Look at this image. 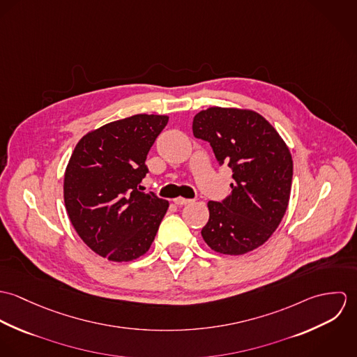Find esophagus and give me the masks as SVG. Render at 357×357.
Instances as JSON below:
<instances>
[{
	"mask_svg": "<svg viewBox=\"0 0 357 357\" xmlns=\"http://www.w3.org/2000/svg\"><path fill=\"white\" fill-rule=\"evenodd\" d=\"M173 202L177 204V206H183V204H191L192 201H191V199H185V198H181V197H178V198H174V199H173Z\"/></svg>",
	"mask_w": 357,
	"mask_h": 357,
	"instance_id": "esophagus-1",
	"label": "esophagus"
}]
</instances>
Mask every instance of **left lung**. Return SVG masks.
Segmentation results:
<instances>
[{"instance_id":"8db88e82","label":"left lung","mask_w":357,"mask_h":357,"mask_svg":"<svg viewBox=\"0 0 357 357\" xmlns=\"http://www.w3.org/2000/svg\"><path fill=\"white\" fill-rule=\"evenodd\" d=\"M192 132L210 143L220 165L227 163L234 172L231 195L207 204L202 238L221 255L249 253L272 236L287 210L290 150L276 129L252 109L210 107L194 116Z\"/></svg>"}]
</instances>
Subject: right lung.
I'll use <instances>...</instances> for the list:
<instances>
[{"mask_svg": "<svg viewBox=\"0 0 357 357\" xmlns=\"http://www.w3.org/2000/svg\"><path fill=\"white\" fill-rule=\"evenodd\" d=\"M169 116L137 114L86 133L64 173V204L79 238L115 262L146 255L169 202L142 192L147 153Z\"/></svg>", "mask_w": 357, "mask_h": 357, "instance_id": "add662e5", "label": "right lung"}]
</instances>
